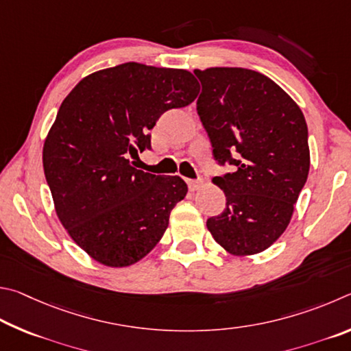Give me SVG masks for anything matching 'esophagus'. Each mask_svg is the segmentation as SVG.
<instances>
[{
  "label": "esophagus",
  "mask_w": 351,
  "mask_h": 351,
  "mask_svg": "<svg viewBox=\"0 0 351 351\" xmlns=\"http://www.w3.org/2000/svg\"><path fill=\"white\" fill-rule=\"evenodd\" d=\"M186 183H188V188L191 189V191H197V189H199L202 185H204V180H202V179H195V180L188 179Z\"/></svg>",
  "instance_id": "obj_1"
}]
</instances>
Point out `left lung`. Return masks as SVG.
<instances>
[{
  "label": "left lung",
  "mask_w": 351,
  "mask_h": 351,
  "mask_svg": "<svg viewBox=\"0 0 351 351\" xmlns=\"http://www.w3.org/2000/svg\"><path fill=\"white\" fill-rule=\"evenodd\" d=\"M194 73L202 84L197 114L214 160L232 168L213 179L223 189L226 208L206 226L228 253L257 254L285 231L308 177L305 117L263 73L243 67Z\"/></svg>",
  "instance_id": "1"
}]
</instances>
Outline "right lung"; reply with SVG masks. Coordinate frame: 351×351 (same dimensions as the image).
<instances>
[{
	"mask_svg": "<svg viewBox=\"0 0 351 351\" xmlns=\"http://www.w3.org/2000/svg\"><path fill=\"white\" fill-rule=\"evenodd\" d=\"M197 94L185 69L123 63L83 78L61 103L43 168L60 222L97 262L132 265L165 234L186 183L134 168L129 156L151 151L160 115Z\"/></svg>",
	"mask_w": 351,
	"mask_h": 351,
	"instance_id": "add662e5",
	"label": "right lung"
}]
</instances>
